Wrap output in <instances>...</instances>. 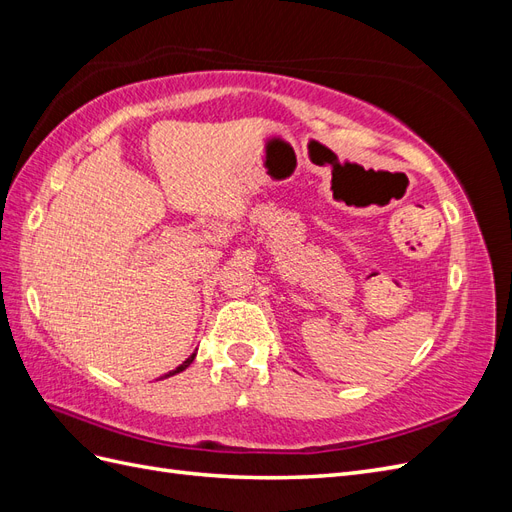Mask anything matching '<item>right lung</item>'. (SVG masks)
Masks as SVG:
<instances>
[{
	"instance_id": "right-lung-1",
	"label": "right lung",
	"mask_w": 512,
	"mask_h": 512,
	"mask_svg": "<svg viewBox=\"0 0 512 512\" xmlns=\"http://www.w3.org/2000/svg\"><path fill=\"white\" fill-rule=\"evenodd\" d=\"M194 356H196V352L194 354H190L188 359H185L177 369H173V371H168V374H164V378H170V376H175V374H179V371H183V369H188L190 367V363L194 361Z\"/></svg>"
}]
</instances>
